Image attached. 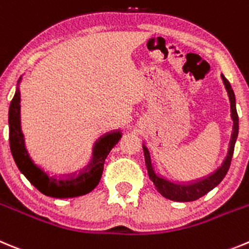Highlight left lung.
Listing matches in <instances>:
<instances>
[{"label":"left lung","instance_id":"obj_1","mask_svg":"<svg viewBox=\"0 0 249 249\" xmlns=\"http://www.w3.org/2000/svg\"><path fill=\"white\" fill-rule=\"evenodd\" d=\"M222 77L223 83H225V87L227 89L228 97H230L231 102V116L233 119V131H232V136H231L230 141V149H228L227 158L225 159L223 163L213 174L208 175L207 178H200V180H196L194 182L189 183H180V182H174L171 180H167L163 176L156 174L154 171V167H152L151 163V158H150V152L147 150V147L142 144V149H144V155H145V163H146L147 174H149L150 180L154 182L156 190L162 195L163 197H166L169 200L172 201H178V202H190V201L198 200L200 197L205 196L207 192L211 191L212 189H214L217 185H218L221 181L223 180V178L227 174L228 169H230L231 160H232V156H233L234 151V144H236L237 136H238V114H237L236 109V99H234V93L231 88V84L223 74Z\"/></svg>","mask_w":249,"mask_h":249}]
</instances>
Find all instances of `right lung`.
I'll list each match as a JSON object with an SVG mask.
<instances>
[{"label":"right lung","instance_id":"obj_1","mask_svg":"<svg viewBox=\"0 0 249 249\" xmlns=\"http://www.w3.org/2000/svg\"><path fill=\"white\" fill-rule=\"evenodd\" d=\"M19 90L17 89L10 105L8 125L11 152L19 171L38 191L49 197L71 198L93 191L102 178L105 159L120 140L122 131L116 130L102 136L94 146L90 162L82 171L63 176L51 175L33 162L24 146L23 134L19 124Z\"/></svg>","mask_w":249,"mask_h":249}]
</instances>
